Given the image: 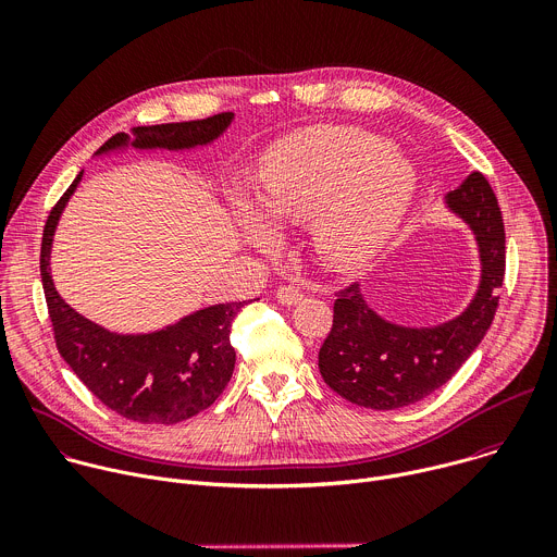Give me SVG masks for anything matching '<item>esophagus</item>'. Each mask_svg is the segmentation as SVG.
Returning <instances> with one entry per match:
<instances>
[{
	"label": "esophagus",
	"instance_id": "34e87169",
	"mask_svg": "<svg viewBox=\"0 0 557 557\" xmlns=\"http://www.w3.org/2000/svg\"><path fill=\"white\" fill-rule=\"evenodd\" d=\"M275 295H277V301H280V304H284V306H295V304H299V301L304 299V293H301L299 288L290 286V284L280 286Z\"/></svg>",
	"mask_w": 557,
	"mask_h": 557
}]
</instances>
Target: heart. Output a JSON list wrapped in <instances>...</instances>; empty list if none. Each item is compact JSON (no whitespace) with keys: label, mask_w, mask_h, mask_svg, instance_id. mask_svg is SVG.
<instances>
[{"label":"heart","mask_w":557,"mask_h":557,"mask_svg":"<svg viewBox=\"0 0 557 557\" xmlns=\"http://www.w3.org/2000/svg\"><path fill=\"white\" fill-rule=\"evenodd\" d=\"M417 191V170L372 132L320 125L275 143L260 165V207L273 226L312 224V247L339 273L368 267L389 243ZM240 215L269 249L273 231L243 196Z\"/></svg>","instance_id":"1"}]
</instances>
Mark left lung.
<instances>
[{
    "label": "left lung",
    "instance_id": "obj_1",
    "mask_svg": "<svg viewBox=\"0 0 557 557\" xmlns=\"http://www.w3.org/2000/svg\"><path fill=\"white\" fill-rule=\"evenodd\" d=\"M445 202L475 235L481 286L456 320L434 329L389 324L366 304L359 284L342 288L333 329L320 348V372L355 406L396 410L425 399L456 374L494 322L505 280V224L496 194L481 172H473Z\"/></svg>",
    "mask_w": 557,
    "mask_h": 557
}]
</instances>
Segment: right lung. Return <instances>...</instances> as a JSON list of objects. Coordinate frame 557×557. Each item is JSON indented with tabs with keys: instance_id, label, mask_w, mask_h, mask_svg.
<instances>
[{
	"instance_id": "right-lung-1",
	"label": "right lung",
	"mask_w": 557,
	"mask_h": 557,
	"mask_svg": "<svg viewBox=\"0 0 557 557\" xmlns=\"http://www.w3.org/2000/svg\"><path fill=\"white\" fill-rule=\"evenodd\" d=\"M233 121L222 112L200 121L140 125L134 140L114 134L97 153L119 147L189 149L215 140ZM84 172L52 207L41 237V284L57 350L97 399L116 414L147 425H174L207 410L226 387L235 350L231 324L247 301L215 304L185 317L178 324L149 335H116L70 308L50 277V247L59 215Z\"/></svg>"
}]
</instances>
